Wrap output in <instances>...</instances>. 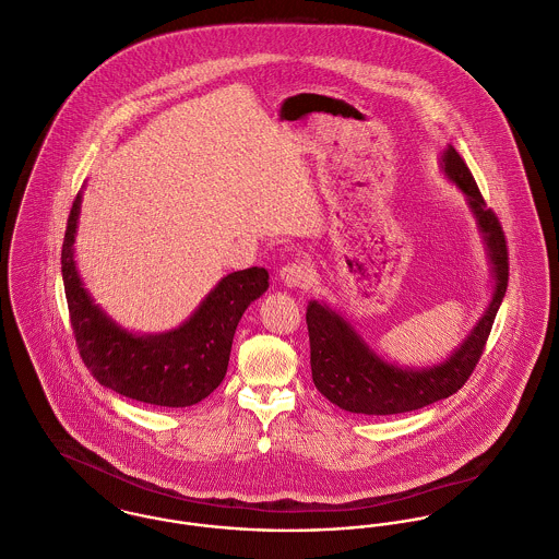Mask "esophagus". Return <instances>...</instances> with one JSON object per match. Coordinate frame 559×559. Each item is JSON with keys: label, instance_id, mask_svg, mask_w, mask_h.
Wrapping results in <instances>:
<instances>
[{"label": "esophagus", "instance_id": "34e87169", "mask_svg": "<svg viewBox=\"0 0 559 559\" xmlns=\"http://www.w3.org/2000/svg\"><path fill=\"white\" fill-rule=\"evenodd\" d=\"M278 281L285 285V287H307L309 281H311V272L307 270V265L302 263H287L281 272H278Z\"/></svg>", "mask_w": 559, "mask_h": 559}]
</instances>
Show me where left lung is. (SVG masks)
Returning a JSON list of instances; mask_svg holds the SVG:
<instances>
[{
    "label": "left lung",
    "mask_w": 559,
    "mask_h": 559,
    "mask_svg": "<svg viewBox=\"0 0 559 559\" xmlns=\"http://www.w3.org/2000/svg\"><path fill=\"white\" fill-rule=\"evenodd\" d=\"M439 166L447 181L464 194L466 207L477 224L492 278L488 305L468 335L443 360L406 367L382 356L331 305L311 300L307 307V326L313 382L341 411L356 415H400L445 400L466 382L490 335L508 287L506 237L495 214L486 210L471 170L451 144L441 151Z\"/></svg>",
    "instance_id": "obj_1"
}]
</instances>
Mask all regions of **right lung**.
Listing matches in <instances>:
<instances>
[{"label":"right lung","mask_w":559,"mask_h":559,"mask_svg":"<svg viewBox=\"0 0 559 559\" xmlns=\"http://www.w3.org/2000/svg\"><path fill=\"white\" fill-rule=\"evenodd\" d=\"M82 194L73 203L64 233L62 281L84 365L102 386L129 400L166 408L199 404L223 382L235 329L243 311L267 292V270L226 274L194 313L170 331H129L95 302L80 276L75 237Z\"/></svg>","instance_id":"1"}]
</instances>
